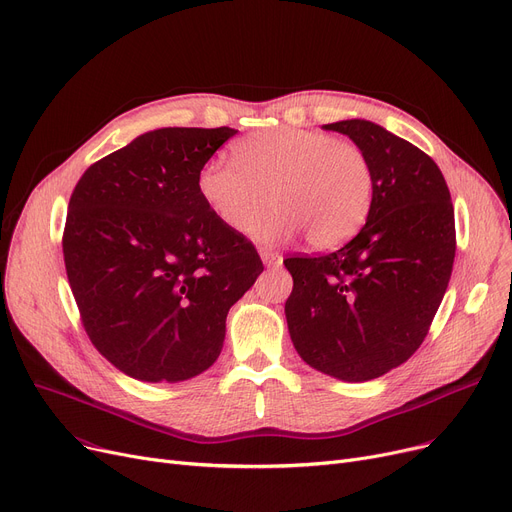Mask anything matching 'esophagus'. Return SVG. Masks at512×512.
<instances>
[{
	"mask_svg": "<svg viewBox=\"0 0 512 512\" xmlns=\"http://www.w3.org/2000/svg\"><path fill=\"white\" fill-rule=\"evenodd\" d=\"M259 255H261V261L268 265V268H276V265H280L282 263V255L280 253H276V251H270V249H261L259 251Z\"/></svg>",
	"mask_w": 512,
	"mask_h": 512,
	"instance_id": "34e87169",
	"label": "esophagus"
}]
</instances>
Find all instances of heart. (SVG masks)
<instances>
[{"mask_svg":"<svg viewBox=\"0 0 512 512\" xmlns=\"http://www.w3.org/2000/svg\"><path fill=\"white\" fill-rule=\"evenodd\" d=\"M234 163L207 161L196 188L213 217L247 232L267 208L275 209L253 236L284 242L305 234L309 247L335 249L366 221L374 171L362 146L318 129L276 127L251 133L232 146Z\"/></svg>","mask_w":512,"mask_h":512,"instance_id":"obj_1","label":"heart"}]
</instances>
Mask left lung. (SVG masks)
Instances as JSON below:
<instances>
[{
  "instance_id": "left-lung-1",
  "label": "left lung",
  "mask_w": 512,
  "mask_h": 512,
  "mask_svg": "<svg viewBox=\"0 0 512 512\" xmlns=\"http://www.w3.org/2000/svg\"><path fill=\"white\" fill-rule=\"evenodd\" d=\"M364 148L374 171L366 226L345 247L288 257L284 314L297 353L347 383L379 379L425 341L456 255L454 207L429 154L372 121L324 125Z\"/></svg>"
}]
</instances>
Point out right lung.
<instances>
[{"mask_svg": "<svg viewBox=\"0 0 512 512\" xmlns=\"http://www.w3.org/2000/svg\"><path fill=\"white\" fill-rule=\"evenodd\" d=\"M232 127H163L108 154L77 182L62 234L87 337L131 379L177 383L224 347L230 307L263 263L196 188Z\"/></svg>", "mask_w": 512, "mask_h": 512, "instance_id": "1", "label": "right lung"}]
</instances>
